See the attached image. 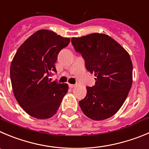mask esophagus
Here are the masks:
<instances>
[{
  "mask_svg": "<svg viewBox=\"0 0 149 149\" xmlns=\"http://www.w3.org/2000/svg\"><path fill=\"white\" fill-rule=\"evenodd\" d=\"M76 87V84H69V87L70 88H73V87Z\"/></svg>",
  "mask_w": 149,
  "mask_h": 149,
  "instance_id": "obj_1",
  "label": "esophagus"
}]
</instances>
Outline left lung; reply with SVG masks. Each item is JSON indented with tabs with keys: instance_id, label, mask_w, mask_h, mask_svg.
I'll use <instances>...</instances> for the list:
<instances>
[{
	"instance_id": "8db88e82",
	"label": "left lung",
	"mask_w": 149,
	"mask_h": 149,
	"mask_svg": "<svg viewBox=\"0 0 149 149\" xmlns=\"http://www.w3.org/2000/svg\"><path fill=\"white\" fill-rule=\"evenodd\" d=\"M72 45L85 61L87 70L95 75V84L87 87L79 101L83 113L94 120L109 118L120 109L132 84V63L127 51L104 34L73 37Z\"/></svg>"
}]
</instances>
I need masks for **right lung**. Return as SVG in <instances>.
I'll return each instance as SVG.
<instances>
[{
  "label": "right lung",
  "instance_id": "add662e5",
  "mask_svg": "<svg viewBox=\"0 0 149 149\" xmlns=\"http://www.w3.org/2000/svg\"><path fill=\"white\" fill-rule=\"evenodd\" d=\"M70 39L51 31H37L18 48L10 67V78L15 98L31 116L49 118L56 114L68 93V85L51 81L56 73V61Z\"/></svg>",
  "mask_w": 149,
  "mask_h": 149
}]
</instances>
